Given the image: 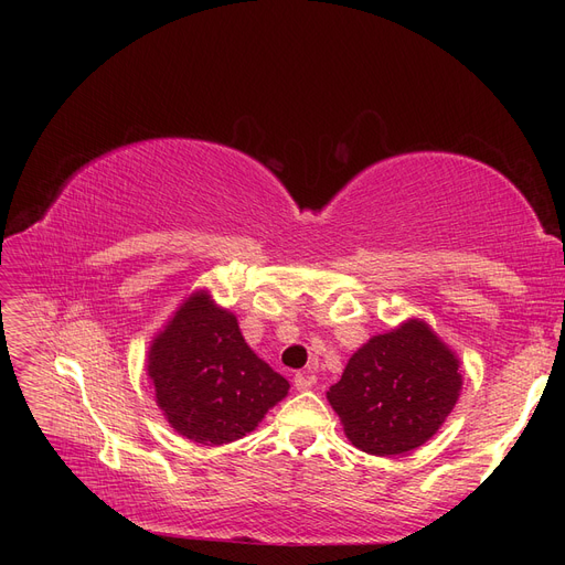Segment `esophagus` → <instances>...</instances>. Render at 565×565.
I'll use <instances>...</instances> for the list:
<instances>
[{
    "label": "esophagus",
    "instance_id": "esophagus-1",
    "mask_svg": "<svg viewBox=\"0 0 565 565\" xmlns=\"http://www.w3.org/2000/svg\"><path fill=\"white\" fill-rule=\"evenodd\" d=\"M292 382H295V390H298V392H309L311 384H313V377L307 375V373H298L292 377Z\"/></svg>",
    "mask_w": 565,
    "mask_h": 565
}]
</instances>
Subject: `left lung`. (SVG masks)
Masks as SVG:
<instances>
[{
	"instance_id": "left-lung-1",
	"label": "left lung",
	"mask_w": 565,
	"mask_h": 565,
	"mask_svg": "<svg viewBox=\"0 0 565 565\" xmlns=\"http://www.w3.org/2000/svg\"><path fill=\"white\" fill-rule=\"evenodd\" d=\"M460 387L456 354L426 322L409 320L354 352L328 401L354 447L398 456L437 433Z\"/></svg>"
}]
</instances>
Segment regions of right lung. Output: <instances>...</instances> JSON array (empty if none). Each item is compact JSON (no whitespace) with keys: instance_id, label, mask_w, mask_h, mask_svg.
<instances>
[{"instance_id":"right-lung-1","label":"right lung","mask_w":565,"mask_h":565,"mask_svg":"<svg viewBox=\"0 0 565 565\" xmlns=\"http://www.w3.org/2000/svg\"><path fill=\"white\" fill-rule=\"evenodd\" d=\"M148 375L171 428L199 444L245 437L288 394L286 377L256 358L235 316L205 292H194L153 341Z\"/></svg>"}]
</instances>
